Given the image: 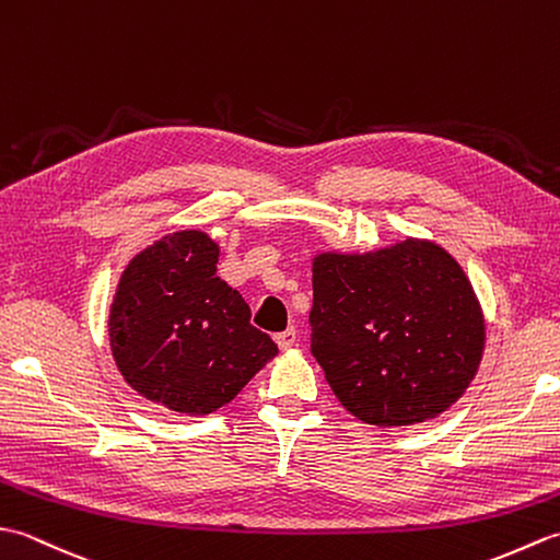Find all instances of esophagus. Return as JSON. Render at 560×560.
<instances>
[{
    "mask_svg": "<svg viewBox=\"0 0 560 560\" xmlns=\"http://www.w3.org/2000/svg\"><path fill=\"white\" fill-rule=\"evenodd\" d=\"M277 343H279V349L281 351H289V349H293L295 347V329L293 327H289V329H283V331H279L277 337Z\"/></svg>",
    "mask_w": 560,
    "mask_h": 560,
    "instance_id": "1",
    "label": "esophagus"
}]
</instances>
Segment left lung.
I'll return each instance as SVG.
<instances>
[{"instance_id": "left-lung-1", "label": "left lung", "mask_w": 560, "mask_h": 560, "mask_svg": "<svg viewBox=\"0 0 560 560\" xmlns=\"http://www.w3.org/2000/svg\"><path fill=\"white\" fill-rule=\"evenodd\" d=\"M311 327V351L341 407L380 428L447 411L486 347L471 281L445 247L423 237L371 253H317Z\"/></svg>"}]
</instances>
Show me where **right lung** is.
<instances>
[{
	"mask_svg": "<svg viewBox=\"0 0 560 560\" xmlns=\"http://www.w3.org/2000/svg\"><path fill=\"white\" fill-rule=\"evenodd\" d=\"M219 243L175 231L129 259L108 335L117 371L141 397L185 416L229 404L273 355L243 295L217 277Z\"/></svg>",
	"mask_w": 560,
	"mask_h": 560,
	"instance_id": "obj_1",
	"label": "right lung"
}]
</instances>
